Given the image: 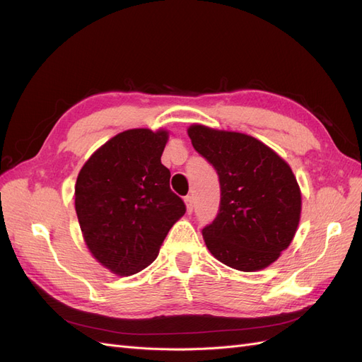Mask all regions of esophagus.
I'll list each match as a JSON object with an SVG mask.
<instances>
[{
	"label": "esophagus",
	"mask_w": 362,
	"mask_h": 362,
	"mask_svg": "<svg viewBox=\"0 0 362 362\" xmlns=\"http://www.w3.org/2000/svg\"><path fill=\"white\" fill-rule=\"evenodd\" d=\"M184 202H185V206H187V213L192 214V213H193V206H194V204H193V196H185Z\"/></svg>",
	"instance_id": "34e87169"
}]
</instances>
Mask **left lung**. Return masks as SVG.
<instances>
[{
  "label": "left lung",
  "instance_id": "obj_1",
  "mask_svg": "<svg viewBox=\"0 0 362 362\" xmlns=\"http://www.w3.org/2000/svg\"><path fill=\"white\" fill-rule=\"evenodd\" d=\"M187 133L221 182L217 217L202 229L208 250L235 270L269 267L290 246L300 221V187L288 163L243 133L199 124Z\"/></svg>",
  "mask_w": 362,
  "mask_h": 362
}]
</instances>
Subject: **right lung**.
Wrapping results in <instances>:
<instances>
[{
  "label": "right lung",
  "mask_w": 362,
  "mask_h": 362,
  "mask_svg": "<svg viewBox=\"0 0 362 362\" xmlns=\"http://www.w3.org/2000/svg\"><path fill=\"white\" fill-rule=\"evenodd\" d=\"M168 140V129H127L98 148L76 178L75 211L84 243L115 275L148 267L185 213L161 164Z\"/></svg>",
  "instance_id": "right-lung-1"
}]
</instances>
